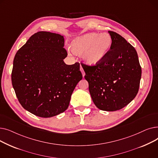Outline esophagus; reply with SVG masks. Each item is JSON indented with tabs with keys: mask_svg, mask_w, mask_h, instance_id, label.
Listing matches in <instances>:
<instances>
[{
	"mask_svg": "<svg viewBox=\"0 0 158 158\" xmlns=\"http://www.w3.org/2000/svg\"><path fill=\"white\" fill-rule=\"evenodd\" d=\"M80 70H81V73H82V76L85 77V71H84L83 69L82 68V66H81V69H80Z\"/></svg>",
	"mask_w": 158,
	"mask_h": 158,
	"instance_id": "34e87169",
	"label": "esophagus"
}]
</instances>
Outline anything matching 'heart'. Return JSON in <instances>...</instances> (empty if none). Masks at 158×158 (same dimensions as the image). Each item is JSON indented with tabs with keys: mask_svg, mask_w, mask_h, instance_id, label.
Returning a JSON list of instances; mask_svg holds the SVG:
<instances>
[{
	"mask_svg": "<svg viewBox=\"0 0 158 158\" xmlns=\"http://www.w3.org/2000/svg\"><path fill=\"white\" fill-rule=\"evenodd\" d=\"M112 38L108 33H89L74 39L71 43L73 53L82 54V59L89 65L101 63L112 45Z\"/></svg>",
	"mask_w": 158,
	"mask_h": 158,
	"instance_id": "1",
	"label": "heart"
}]
</instances>
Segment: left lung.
<instances>
[{
  "mask_svg": "<svg viewBox=\"0 0 158 158\" xmlns=\"http://www.w3.org/2000/svg\"><path fill=\"white\" fill-rule=\"evenodd\" d=\"M108 32L113 42L104 59L95 66L81 65L95 105L101 110L114 111L137 95L142 68L135 48L117 32Z\"/></svg>",
  "mask_w": 158,
  "mask_h": 158,
  "instance_id": "8db88e82",
  "label": "left lung"
}]
</instances>
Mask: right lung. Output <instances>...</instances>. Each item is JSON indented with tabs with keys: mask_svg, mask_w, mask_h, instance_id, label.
I'll return each mask as SVG.
<instances>
[{
	"mask_svg": "<svg viewBox=\"0 0 158 158\" xmlns=\"http://www.w3.org/2000/svg\"><path fill=\"white\" fill-rule=\"evenodd\" d=\"M64 43L63 36L40 31L15 54L13 87L22 106L38 117L49 118L64 112L82 79L79 63H64Z\"/></svg>",
	"mask_w": 158,
	"mask_h": 158,
	"instance_id": "add662e5",
	"label": "right lung"
}]
</instances>
